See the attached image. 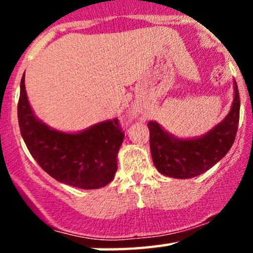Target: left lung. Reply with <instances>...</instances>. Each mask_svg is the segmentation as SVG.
Instances as JSON below:
<instances>
[{
	"label": "left lung",
	"instance_id": "1",
	"mask_svg": "<svg viewBox=\"0 0 253 253\" xmlns=\"http://www.w3.org/2000/svg\"><path fill=\"white\" fill-rule=\"evenodd\" d=\"M239 91L234 82V100L227 117L200 138H176L156 121H150L147 124L150 149L157 170L173 178H191L210 170L227 155L233 145L239 124Z\"/></svg>",
	"mask_w": 253,
	"mask_h": 253
}]
</instances>
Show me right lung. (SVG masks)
Listing matches in <instances>:
<instances>
[{
	"label": "right lung",
	"mask_w": 253,
	"mask_h": 253,
	"mask_svg": "<svg viewBox=\"0 0 253 253\" xmlns=\"http://www.w3.org/2000/svg\"><path fill=\"white\" fill-rule=\"evenodd\" d=\"M17 118L28 151L54 179L81 189H98L113 181L125 136L118 119L80 133L51 128L34 117L26 94L25 74L20 85Z\"/></svg>",
	"instance_id": "1"
}]
</instances>
